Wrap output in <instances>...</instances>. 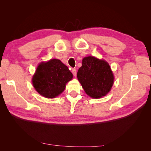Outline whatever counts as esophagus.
<instances>
[{"label":"esophagus","instance_id":"1","mask_svg":"<svg viewBox=\"0 0 151 151\" xmlns=\"http://www.w3.org/2000/svg\"><path fill=\"white\" fill-rule=\"evenodd\" d=\"M72 73L73 74V75L76 76V69H73L72 70Z\"/></svg>","mask_w":151,"mask_h":151}]
</instances>
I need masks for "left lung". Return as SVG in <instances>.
Returning a JSON list of instances; mask_svg holds the SVG:
<instances>
[{"mask_svg":"<svg viewBox=\"0 0 151 151\" xmlns=\"http://www.w3.org/2000/svg\"><path fill=\"white\" fill-rule=\"evenodd\" d=\"M79 82L89 96L98 99L110 91L114 77L109 64L93 56L86 57L77 72Z\"/></svg>","mask_w":151,"mask_h":151,"instance_id":"8db88e82","label":"left lung"}]
</instances>
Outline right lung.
I'll return each mask as SVG.
<instances>
[{"label": "right lung", "mask_w": 151, "mask_h": 151, "mask_svg": "<svg viewBox=\"0 0 151 151\" xmlns=\"http://www.w3.org/2000/svg\"><path fill=\"white\" fill-rule=\"evenodd\" d=\"M72 78L73 74L68 67L60 60L52 59L38 65L32 84L41 95L52 99L64 91L65 84Z\"/></svg>", "instance_id": "1"}]
</instances>
